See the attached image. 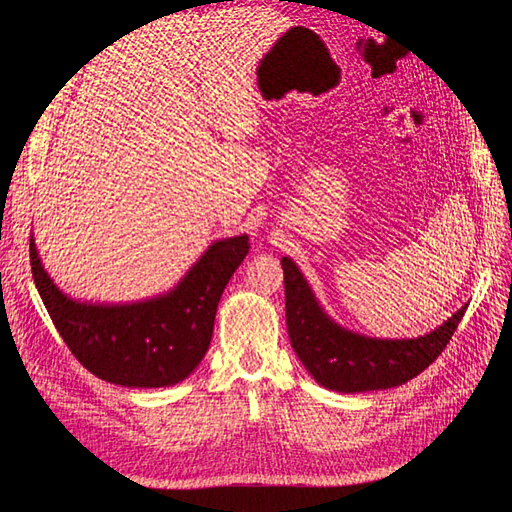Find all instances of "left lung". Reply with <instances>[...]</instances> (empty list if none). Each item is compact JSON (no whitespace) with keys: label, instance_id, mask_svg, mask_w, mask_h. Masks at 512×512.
Instances as JSON below:
<instances>
[{"label":"left lung","instance_id":"obj_1","mask_svg":"<svg viewBox=\"0 0 512 512\" xmlns=\"http://www.w3.org/2000/svg\"><path fill=\"white\" fill-rule=\"evenodd\" d=\"M282 269L290 344L314 380L339 393L380 391L412 380L442 354L466 312L461 307L440 329L418 339H367L327 318L290 258H282Z\"/></svg>","mask_w":512,"mask_h":512}]
</instances>
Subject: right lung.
I'll list each match as a JSON object with an SVG mask.
<instances>
[{
  "label": "right lung",
  "instance_id": "add662e5",
  "mask_svg": "<svg viewBox=\"0 0 512 512\" xmlns=\"http://www.w3.org/2000/svg\"><path fill=\"white\" fill-rule=\"evenodd\" d=\"M247 252V235L218 241L166 297L94 305L66 297L29 241L36 288L72 354L94 376L134 389L177 384L203 361L222 292Z\"/></svg>",
  "mask_w": 512,
  "mask_h": 512
}]
</instances>
